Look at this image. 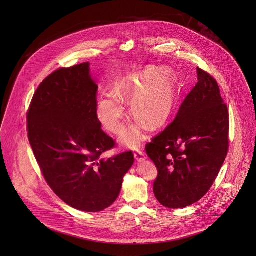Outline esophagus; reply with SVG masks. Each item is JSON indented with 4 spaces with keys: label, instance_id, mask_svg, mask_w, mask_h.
Listing matches in <instances>:
<instances>
[{
    "label": "esophagus",
    "instance_id": "obj_1",
    "mask_svg": "<svg viewBox=\"0 0 256 256\" xmlns=\"http://www.w3.org/2000/svg\"><path fill=\"white\" fill-rule=\"evenodd\" d=\"M134 158H136V160L138 162H142V161L145 160V155H144V153L142 151L138 150V151L134 152Z\"/></svg>",
    "mask_w": 256,
    "mask_h": 256
}]
</instances>
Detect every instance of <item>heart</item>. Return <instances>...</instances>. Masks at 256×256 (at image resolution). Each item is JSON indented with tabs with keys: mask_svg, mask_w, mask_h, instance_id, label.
Here are the masks:
<instances>
[{
	"mask_svg": "<svg viewBox=\"0 0 256 256\" xmlns=\"http://www.w3.org/2000/svg\"><path fill=\"white\" fill-rule=\"evenodd\" d=\"M178 88L176 76L160 66H149L138 72L120 78L114 94L101 96L96 103V116L102 126L111 134L122 132L126 120L124 103L130 102V111L138 120L120 136V142L136 148L143 138V128L163 126L172 113Z\"/></svg>",
	"mask_w": 256,
	"mask_h": 256,
	"instance_id": "b5f03b06",
	"label": "heart"
}]
</instances>
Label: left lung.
Segmentation results:
<instances>
[{"mask_svg":"<svg viewBox=\"0 0 256 256\" xmlns=\"http://www.w3.org/2000/svg\"><path fill=\"white\" fill-rule=\"evenodd\" d=\"M196 70L198 82L174 120L145 147L158 170L154 194L167 208H184L202 198L227 156V105L217 82L201 68Z\"/></svg>","mask_w":256,"mask_h":256,"instance_id":"obj_1","label":"left lung"}]
</instances>
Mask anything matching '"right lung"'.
Instances as JSON below:
<instances>
[{"instance_id": "obj_1", "label": "right lung", "mask_w": 256, "mask_h": 256, "mask_svg": "<svg viewBox=\"0 0 256 256\" xmlns=\"http://www.w3.org/2000/svg\"><path fill=\"white\" fill-rule=\"evenodd\" d=\"M89 66L58 68L41 82L29 107L28 128L34 156L53 192L74 209L99 212L118 198L134 158L132 151L101 157L114 142L97 118L98 86Z\"/></svg>"}]
</instances>
